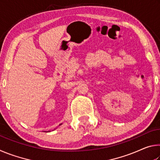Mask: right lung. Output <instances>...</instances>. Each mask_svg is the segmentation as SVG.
<instances>
[{
  "instance_id": "right-lung-1",
  "label": "right lung",
  "mask_w": 160,
  "mask_h": 160,
  "mask_svg": "<svg viewBox=\"0 0 160 160\" xmlns=\"http://www.w3.org/2000/svg\"><path fill=\"white\" fill-rule=\"evenodd\" d=\"M61 124H62V123H61V124H60V125H59V126H61ZM44 132H46V131H44ZM47 132H49V131H47Z\"/></svg>"
}]
</instances>
